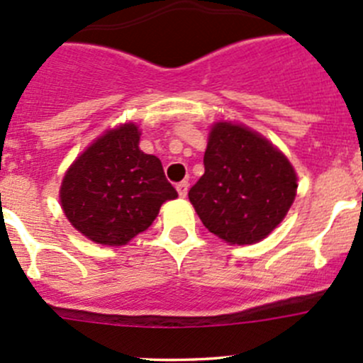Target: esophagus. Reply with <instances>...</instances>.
Listing matches in <instances>:
<instances>
[{
	"label": "esophagus",
	"instance_id": "esophagus-1",
	"mask_svg": "<svg viewBox=\"0 0 363 363\" xmlns=\"http://www.w3.org/2000/svg\"><path fill=\"white\" fill-rule=\"evenodd\" d=\"M175 188H177V193H179V196H181V199H186V195H188V188H189L188 181H182V182H179V184L175 186Z\"/></svg>",
	"mask_w": 363,
	"mask_h": 363
}]
</instances>
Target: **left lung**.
Here are the masks:
<instances>
[{
	"instance_id": "1",
	"label": "left lung",
	"mask_w": 363,
	"mask_h": 363,
	"mask_svg": "<svg viewBox=\"0 0 363 363\" xmlns=\"http://www.w3.org/2000/svg\"><path fill=\"white\" fill-rule=\"evenodd\" d=\"M203 167L189 202L205 228L230 244L265 239L295 200L298 184L290 161L242 124L225 121L211 128Z\"/></svg>"
}]
</instances>
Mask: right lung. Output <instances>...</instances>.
I'll list each match as a JSON object with an SVG mask.
<instances>
[{
	"instance_id": "1",
	"label": "right lung",
	"mask_w": 363,
	"mask_h": 363,
	"mask_svg": "<svg viewBox=\"0 0 363 363\" xmlns=\"http://www.w3.org/2000/svg\"><path fill=\"white\" fill-rule=\"evenodd\" d=\"M133 123L105 131L65 174L61 207L73 228L104 246H124L145 232L161 203L177 199L161 161L138 147Z\"/></svg>"
}]
</instances>
